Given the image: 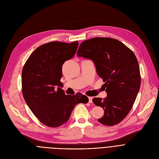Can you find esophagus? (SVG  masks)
<instances>
[{"label":"esophagus","mask_w":159,"mask_h":159,"mask_svg":"<svg viewBox=\"0 0 159 159\" xmlns=\"http://www.w3.org/2000/svg\"><path fill=\"white\" fill-rule=\"evenodd\" d=\"M88 99H89V103H92L93 102V101H92V99H93V98L91 97H88Z\"/></svg>","instance_id":"esophagus-1"}]
</instances>
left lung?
Masks as SVG:
<instances>
[{"instance_id": "8db88e82", "label": "left lung", "mask_w": 159, "mask_h": 159, "mask_svg": "<svg viewBox=\"0 0 159 159\" xmlns=\"http://www.w3.org/2000/svg\"><path fill=\"white\" fill-rule=\"evenodd\" d=\"M77 56L92 60L105 82L107 97L92 100L104 110L98 121L106 126L119 124L131 110L140 87V68L134 53L115 39L95 37L82 42Z\"/></svg>"}]
</instances>
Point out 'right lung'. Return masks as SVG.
Listing matches in <instances>:
<instances>
[{
    "label": "right lung",
    "mask_w": 159,
    "mask_h": 159,
    "mask_svg": "<svg viewBox=\"0 0 159 159\" xmlns=\"http://www.w3.org/2000/svg\"><path fill=\"white\" fill-rule=\"evenodd\" d=\"M78 46V41L49 42L38 47L24 65V98L38 120L47 126H62L69 120L75 106L88 102L86 95H66L61 88L62 65L74 56Z\"/></svg>",
    "instance_id": "add662e5"
}]
</instances>
